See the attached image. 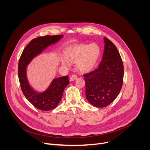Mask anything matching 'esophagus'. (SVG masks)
I'll return each mask as SVG.
<instances>
[{
    "mask_svg": "<svg viewBox=\"0 0 150 150\" xmlns=\"http://www.w3.org/2000/svg\"><path fill=\"white\" fill-rule=\"evenodd\" d=\"M76 78H77V76L76 75H72L70 78V81H73L75 80Z\"/></svg>",
    "mask_w": 150,
    "mask_h": 150,
    "instance_id": "obj_1",
    "label": "esophagus"
}]
</instances>
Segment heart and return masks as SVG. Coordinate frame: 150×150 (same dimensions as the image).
<instances>
[{
    "label": "heart",
    "instance_id": "heart-1",
    "mask_svg": "<svg viewBox=\"0 0 150 150\" xmlns=\"http://www.w3.org/2000/svg\"><path fill=\"white\" fill-rule=\"evenodd\" d=\"M100 49L96 44H78L69 47L66 57L71 63L76 62V68L82 73H88L93 70L98 62ZM63 65L68 66V62L64 59Z\"/></svg>",
    "mask_w": 150,
    "mask_h": 150
}]
</instances>
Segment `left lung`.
<instances>
[{"instance_id":"1","label":"left lung","mask_w":150,"mask_h":150,"mask_svg":"<svg viewBox=\"0 0 150 150\" xmlns=\"http://www.w3.org/2000/svg\"><path fill=\"white\" fill-rule=\"evenodd\" d=\"M102 60L97 69L85 74V96L98 108L111 104L119 94L123 79V65L119 52L113 42L104 38Z\"/></svg>"}]
</instances>
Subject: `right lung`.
<instances>
[{
  "instance_id": "1",
  "label": "right lung",
  "mask_w": 150,
  "mask_h": 150,
  "mask_svg": "<svg viewBox=\"0 0 150 150\" xmlns=\"http://www.w3.org/2000/svg\"><path fill=\"white\" fill-rule=\"evenodd\" d=\"M63 35H46L34 38L24 49L18 63V78L21 90L26 98L35 108L43 111L56 108L69 84L68 76L54 78L47 89L38 93L30 85L27 76V67L31 61L49 46L59 41Z\"/></svg>"
}]
</instances>
